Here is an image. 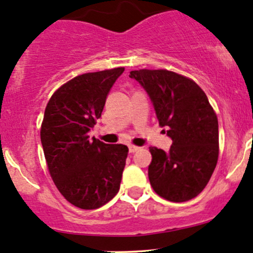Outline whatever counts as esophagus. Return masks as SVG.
Listing matches in <instances>:
<instances>
[{
    "instance_id": "esophagus-1",
    "label": "esophagus",
    "mask_w": 253,
    "mask_h": 253,
    "mask_svg": "<svg viewBox=\"0 0 253 253\" xmlns=\"http://www.w3.org/2000/svg\"><path fill=\"white\" fill-rule=\"evenodd\" d=\"M128 149H129V153H134V152H137V150L139 149V147L131 144V145H128Z\"/></svg>"
}]
</instances>
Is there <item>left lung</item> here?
<instances>
[{"mask_svg": "<svg viewBox=\"0 0 253 253\" xmlns=\"http://www.w3.org/2000/svg\"><path fill=\"white\" fill-rule=\"evenodd\" d=\"M154 105L158 121L172 139L169 152L150 147L148 177L170 202L197 197L218 163V117L205 91L191 78L168 70L131 71Z\"/></svg>", "mask_w": 253, "mask_h": 253, "instance_id": "obj_1", "label": "left lung"}]
</instances>
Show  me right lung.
I'll list each match as a JSON object with an SVG mask.
<instances>
[{"label": "right lung", "instance_id": "obj_1", "mask_svg": "<svg viewBox=\"0 0 253 253\" xmlns=\"http://www.w3.org/2000/svg\"><path fill=\"white\" fill-rule=\"evenodd\" d=\"M124 71L117 67L77 76L52 94L45 109L40 138L48 172L61 195L81 209L106 205L120 190L128 148L90 141L88 132Z\"/></svg>", "mask_w": 253, "mask_h": 253}]
</instances>
